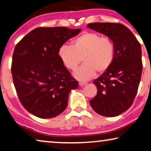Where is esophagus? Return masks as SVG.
<instances>
[{"label":"esophagus","instance_id":"esophagus-1","mask_svg":"<svg viewBox=\"0 0 151 151\" xmlns=\"http://www.w3.org/2000/svg\"><path fill=\"white\" fill-rule=\"evenodd\" d=\"M78 84H79L81 87H83V86H84V85H86L87 83L86 82H83V81H79V82H78Z\"/></svg>","mask_w":151,"mask_h":151}]
</instances>
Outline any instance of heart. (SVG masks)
Segmentation results:
<instances>
[{
	"instance_id": "obj_1",
	"label": "heart",
	"mask_w": 151,
	"mask_h": 151,
	"mask_svg": "<svg viewBox=\"0 0 151 151\" xmlns=\"http://www.w3.org/2000/svg\"><path fill=\"white\" fill-rule=\"evenodd\" d=\"M113 42L100 34L86 32L72 40L70 47L62 45L58 55L63 64L74 71L83 61L84 64L77 70L74 76L78 80L91 79L98 74L106 72L112 66L114 58Z\"/></svg>"
}]
</instances>
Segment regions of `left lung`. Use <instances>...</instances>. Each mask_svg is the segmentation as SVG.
I'll use <instances>...</instances> for the list:
<instances>
[{"instance_id": "1", "label": "left lung", "mask_w": 151, "mask_h": 151, "mask_svg": "<svg viewBox=\"0 0 151 151\" xmlns=\"http://www.w3.org/2000/svg\"><path fill=\"white\" fill-rule=\"evenodd\" d=\"M87 28L109 37L115 49L112 66L94 80L98 92L90 105L100 115L118 116L129 109L138 92L142 71L141 45L121 24L96 22L87 24Z\"/></svg>"}]
</instances>
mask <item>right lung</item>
<instances>
[{"instance_id":"obj_1","label":"right lung","mask_w":151,"mask_h":151,"mask_svg":"<svg viewBox=\"0 0 151 151\" xmlns=\"http://www.w3.org/2000/svg\"><path fill=\"white\" fill-rule=\"evenodd\" d=\"M81 32L66 27L37 28L16 45L11 73L21 104L41 119L59 115L68 105L72 89L78 83L58 55L64 43Z\"/></svg>"}]
</instances>
